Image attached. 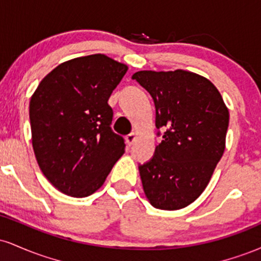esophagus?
Instances as JSON below:
<instances>
[{
	"label": "esophagus",
	"mask_w": 261,
	"mask_h": 261,
	"mask_svg": "<svg viewBox=\"0 0 261 261\" xmlns=\"http://www.w3.org/2000/svg\"><path fill=\"white\" fill-rule=\"evenodd\" d=\"M136 139H137V135L135 134V133L127 135V136H126V143H127L128 146L134 145V142H135V141H136Z\"/></svg>",
	"instance_id": "obj_1"
}]
</instances>
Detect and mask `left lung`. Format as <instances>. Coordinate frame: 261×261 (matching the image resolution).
<instances>
[{
  "instance_id": "8db88e82",
  "label": "left lung",
  "mask_w": 261,
  "mask_h": 261,
  "mask_svg": "<svg viewBox=\"0 0 261 261\" xmlns=\"http://www.w3.org/2000/svg\"><path fill=\"white\" fill-rule=\"evenodd\" d=\"M155 104L163 140L139 167L143 193L155 208L180 210L203 193L226 147L228 108L211 81L185 70L134 73Z\"/></svg>"
}]
</instances>
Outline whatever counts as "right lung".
Instances as JSON below:
<instances>
[{
  "label": "right lung",
  "mask_w": 261,
  "mask_h": 261,
  "mask_svg": "<svg viewBox=\"0 0 261 261\" xmlns=\"http://www.w3.org/2000/svg\"><path fill=\"white\" fill-rule=\"evenodd\" d=\"M127 66L104 54L62 62L41 80L29 103L32 145L45 178L72 197L92 195L124 154L108 104Z\"/></svg>",
  "instance_id": "obj_1"
}]
</instances>
